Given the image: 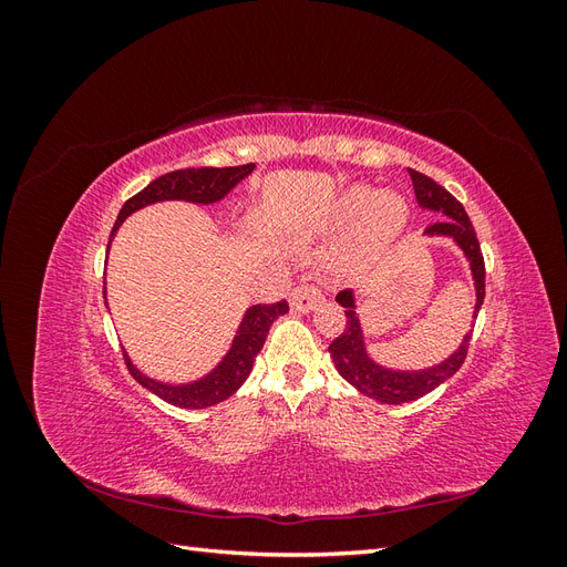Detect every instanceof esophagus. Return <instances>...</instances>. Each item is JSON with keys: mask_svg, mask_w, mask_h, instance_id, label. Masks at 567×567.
Segmentation results:
<instances>
[{"mask_svg": "<svg viewBox=\"0 0 567 567\" xmlns=\"http://www.w3.org/2000/svg\"><path fill=\"white\" fill-rule=\"evenodd\" d=\"M323 302V293L317 286H298L290 293V310L296 312H312Z\"/></svg>", "mask_w": 567, "mask_h": 567, "instance_id": "34e87169", "label": "esophagus"}]
</instances>
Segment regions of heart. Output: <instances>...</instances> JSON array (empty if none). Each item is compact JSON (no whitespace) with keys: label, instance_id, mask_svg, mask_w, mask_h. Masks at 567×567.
Returning <instances> with one entry per match:
<instances>
[{"label":"heart","instance_id":"1","mask_svg":"<svg viewBox=\"0 0 567 567\" xmlns=\"http://www.w3.org/2000/svg\"><path fill=\"white\" fill-rule=\"evenodd\" d=\"M357 218L360 219L357 223L359 248H381L400 234L404 225V203L388 192L369 198L367 188L357 186L338 203L336 221L338 225H352Z\"/></svg>","mask_w":567,"mask_h":567}]
</instances>
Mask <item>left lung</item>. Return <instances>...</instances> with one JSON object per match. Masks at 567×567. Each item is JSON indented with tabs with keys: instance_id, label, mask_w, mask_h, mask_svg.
Here are the masks:
<instances>
[{
	"instance_id": "left-lung-1",
	"label": "left lung",
	"mask_w": 567,
	"mask_h": 567,
	"mask_svg": "<svg viewBox=\"0 0 567 567\" xmlns=\"http://www.w3.org/2000/svg\"><path fill=\"white\" fill-rule=\"evenodd\" d=\"M409 177H411V182H414V192H416V200L421 208L444 215L442 219L433 221V225L425 229V234L454 238L458 248L468 257L473 279H475V298H477L473 319H477L480 307H483V300H485V260H483V250H480L471 219H468L466 210H463V205L435 179L416 173V169H409ZM336 300H338V305L346 307V331H342L329 346L333 364L342 379L375 402H383V404L414 402V400L423 398V394L433 392L447 379H452V375L461 369V364L466 362L471 333L463 336L458 350L452 357H447L442 364H437L433 369L392 371V369L379 367L367 354L362 326H359V317L354 312L357 307H354L352 290H340Z\"/></svg>"
}]
</instances>
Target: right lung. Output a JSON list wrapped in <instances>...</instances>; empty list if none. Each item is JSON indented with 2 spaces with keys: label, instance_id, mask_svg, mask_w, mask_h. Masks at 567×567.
Returning a JSON list of instances; mask_svg holds the SVG:
<instances>
[{
  "label": "right lung",
  "instance_id": "add662e5",
  "mask_svg": "<svg viewBox=\"0 0 567 567\" xmlns=\"http://www.w3.org/2000/svg\"><path fill=\"white\" fill-rule=\"evenodd\" d=\"M252 167H255L252 163L236 165V167H188V169H175V173H167L158 179H153L146 188H142L140 194L132 196L123 205L111 236H115L117 227L123 225L127 215H132L140 208H146L151 203H161V200H188V203H203V205L217 203L225 198L238 182L248 177L252 173ZM104 298H106V286H104ZM286 312H288L286 300L271 302V305H252L244 315L241 326H238L231 350L208 375H203V379L194 383L167 385L161 381H153L130 362L127 354H125V364L136 383L144 385L153 394H158V398L165 400L167 404H175L179 409L213 406V404H219L221 400L231 398V394L244 385L248 373L252 371L257 352H260L265 346L269 326Z\"/></svg>",
  "mask_w": 567,
  "mask_h": 567
}]
</instances>
